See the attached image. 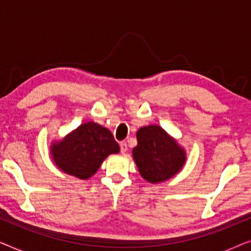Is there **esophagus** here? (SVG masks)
Instances as JSON below:
<instances>
[{
	"label": "esophagus",
	"instance_id": "obj_1",
	"mask_svg": "<svg viewBox=\"0 0 251 251\" xmlns=\"http://www.w3.org/2000/svg\"><path fill=\"white\" fill-rule=\"evenodd\" d=\"M120 150H121V153H126L128 151V146H126V142L120 143Z\"/></svg>",
	"mask_w": 251,
	"mask_h": 251
}]
</instances>
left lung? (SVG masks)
I'll use <instances>...</instances> for the list:
<instances>
[{
    "instance_id": "1",
    "label": "left lung",
    "mask_w": 251,
    "mask_h": 251,
    "mask_svg": "<svg viewBox=\"0 0 251 251\" xmlns=\"http://www.w3.org/2000/svg\"><path fill=\"white\" fill-rule=\"evenodd\" d=\"M133 160L144 179L160 183L176 175L184 166L185 152L159 126L140 128L136 133Z\"/></svg>"
}]
</instances>
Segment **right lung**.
Returning <instances> with one entry per match:
<instances>
[{
  "instance_id": "add662e5",
  "label": "right lung",
  "mask_w": 251,
  "mask_h": 251,
  "mask_svg": "<svg viewBox=\"0 0 251 251\" xmlns=\"http://www.w3.org/2000/svg\"><path fill=\"white\" fill-rule=\"evenodd\" d=\"M54 162L64 173L80 179L91 177L106 157L119 153L120 146L109 130L87 122L51 147Z\"/></svg>"
}]
</instances>
